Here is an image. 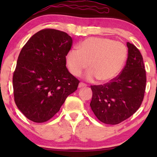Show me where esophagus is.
Returning a JSON list of instances; mask_svg holds the SVG:
<instances>
[{"instance_id": "1", "label": "esophagus", "mask_w": 157, "mask_h": 157, "mask_svg": "<svg viewBox=\"0 0 157 157\" xmlns=\"http://www.w3.org/2000/svg\"><path fill=\"white\" fill-rule=\"evenodd\" d=\"M86 83H82V82L79 83L78 88H82V87H86Z\"/></svg>"}]
</instances>
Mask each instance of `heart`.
<instances>
[{
	"instance_id": "1",
	"label": "heart",
	"mask_w": 157,
	"mask_h": 157,
	"mask_svg": "<svg viewBox=\"0 0 157 157\" xmlns=\"http://www.w3.org/2000/svg\"><path fill=\"white\" fill-rule=\"evenodd\" d=\"M128 49L125 44L108 38H89L71 49L66 56L68 70L74 76H80L89 66L88 81L98 78L109 82L117 78L125 65Z\"/></svg>"
}]
</instances>
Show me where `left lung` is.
Wrapping results in <instances>:
<instances>
[{"instance_id":"1","label":"left lung","mask_w":157,"mask_h":157,"mask_svg":"<svg viewBox=\"0 0 157 157\" xmlns=\"http://www.w3.org/2000/svg\"><path fill=\"white\" fill-rule=\"evenodd\" d=\"M128 58L121 74L104 85L91 86V108L97 119L118 124L132 116L144 96L147 76L143 57L134 44L127 42Z\"/></svg>"}]
</instances>
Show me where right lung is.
Segmentation results:
<instances>
[{"mask_svg":"<svg viewBox=\"0 0 157 157\" xmlns=\"http://www.w3.org/2000/svg\"><path fill=\"white\" fill-rule=\"evenodd\" d=\"M72 38L63 31L43 29L21 49L13 76L14 101L27 119L36 123L48 121L79 81L66 66Z\"/></svg>","mask_w":157,"mask_h":157,"instance_id":"obj_1","label":"right lung"}]
</instances>
